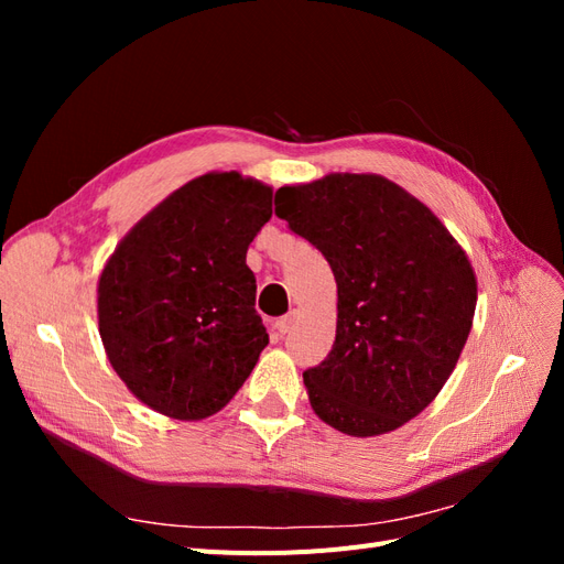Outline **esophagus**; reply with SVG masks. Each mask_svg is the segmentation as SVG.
<instances>
[{
	"label": "esophagus",
	"mask_w": 564,
	"mask_h": 564,
	"mask_svg": "<svg viewBox=\"0 0 564 564\" xmlns=\"http://www.w3.org/2000/svg\"><path fill=\"white\" fill-rule=\"evenodd\" d=\"M294 324H296V313H289V315H284V317L278 319L275 327H278L280 334H289V332L294 329Z\"/></svg>",
	"instance_id": "obj_1"
}]
</instances>
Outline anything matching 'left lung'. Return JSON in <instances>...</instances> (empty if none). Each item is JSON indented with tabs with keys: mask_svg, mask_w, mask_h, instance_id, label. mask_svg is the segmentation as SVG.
Masks as SVG:
<instances>
[{
	"mask_svg": "<svg viewBox=\"0 0 564 564\" xmlns=\"http://www.w3.org/2000/svg\"><path fill=\"white\" fill-rule=\"evenodd\" d=\"M275 214L332 265V352L303 371L315 414L355 437L400 429L433 402L473 327L468 256L416 197L373 174L275 193Z\"/></svg>",
	"mask_w": 564,
	"mask_h": 564,
	"instance_id": "obj_1",
	"label": "left lung"
}]
</instances>
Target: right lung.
Returning <instances> with one entry per match:
<instances>
[{
	"instance_id": "1",
	"label": "right lung",
	"mask_w": 564,
	"mask_h": 564,
	"mask_svg": "<svg viewBox=\"0 0 564 564\" xmlns=\"http://www.w3.org/2000/svg\"><path fill=\"white\" fill-rule=\"evenodd\" d=\"M272 216V191L240 174L178 187L117 245L98 280L108 360L155 412L197 421L242 388L268 332L247 249Z\"/></svg>"
}]
</instances>
